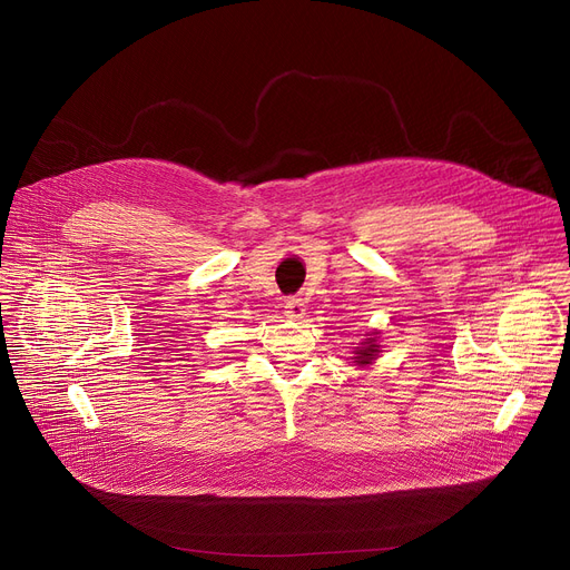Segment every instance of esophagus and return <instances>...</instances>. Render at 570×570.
<instances>
[{"instance_id": "esophagus-1", "label": "esophagus", "mask_w": 570, "mask_h": 570, "mask_svg": "<svg viewBox=\"0 0 570 570\" xmlns=\"http://www.w3.org/2000/svg\"><path fill=\"white\" fill-rule=\"evenodd\" d=\"M284 308H286V315H288V317H302V315H304V302H302V297H297V295L286 297V299H284Z\"/></svg>"}]
</instances>
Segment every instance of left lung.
Listing matches in <instances>:
<instances>
[{
    "label": "left lung",
    "mask_w": 570,
    "mask_h": 570,
    "mask_svg": "<svg viewBox=\"0 0 570 570\" xmlns=\"http://www.w3.org/2000/svg\"><path fill=\"white\" fill-rule=\"evenodd\" d=\"M372 338H365L363 343H361V347H356V356H354V363L356 365H370L374 358H376V354H379V343H376V332L374 334H370Z\"/></svg>",
    "instance_id": "left-lung-1"
}]
</instances>
